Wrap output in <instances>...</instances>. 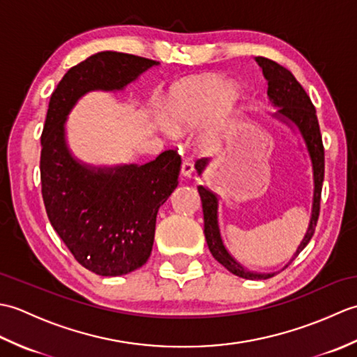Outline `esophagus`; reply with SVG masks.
Wrapping results in <instances>:
<instances>
[{
	"label": "esophagus",
	"mask_w": 357,
	"mask_h": 357,
	"mask_svg": "<svg viewBox=\"0 0 357 357\" xmlns=\"http://www.w3.org/2000/svg\"><path fill=\"white\" fill-rule=\"evenodd\" d=\"M193 164L188 162V161H184L183 165H181V174H183L184 178H190L193 174Z\"/></svg>",
	"instance_id": "34e87169"
}]
</instances>
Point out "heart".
Listing matches in <instances>:
<instances>
[{"label":"heart","instance_id":"obj_1","mask_svg":"<svg viewBox=\"0 0 357 357\" xmlns=\"http://www.w3.org/2000/svg\"><path fill=\"white\" fill-rule=\"evenodd\" d=\"M239 102V89L215 75L185 79L170 89L164 101V119L171 128L165 132L184 133L202 127L196 135V149L202 155H216L224 146L225 132Z\"/></svg>","mask_w":357,"mask_h":357}]
</instances>
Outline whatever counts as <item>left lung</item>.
<instances>
[{"mask_svg": "<svg viewBox=\"0 0 357 357\" xmlns=\"http://www.w3.org/2000/svg\"><path fill=\"white\" fill-rule=\"evenodd\" d=\"M256 63L259 64L262 69L264 78L268 82L267 95L270 102L278 107V112L275 113L276 119L280 123H285L290 127H296L299 130L302 139L305 142V147L308 151L310 161H312L313 167V204H312V216H310L308 229L304 239L301 241V244L296 250L294 256L290 259V262L284 265L285 270L288 265L293 262V259L298 256L302 250L307 247V244L312 239L317 218H319V208H321V192H322V183H324V146H322V136L319 130V123H317L316 109L310 100V96L302 87L298 79L293 77L290 70H287L285 67L280 64L271 61L268 58L256 56ZM210 162L208 158L198 159L195 164V169L198 174L204 173ZM198 192L201 196L202 202V211H204V234H206V241L210 253L213 255L215 259L222 264L224 267L231 271L233 275L244 279H268L275 276V273H257L247 270L245 267L234 259V257L229 253V250L225 248L221 230H219V221H218V207H219V198L218 195L208 190L207 187L199 185Z\"/></svg>", "mask_w": 357, "mask_h": 357, "instance_id": "1", "label": "left lung"}]
</instances>
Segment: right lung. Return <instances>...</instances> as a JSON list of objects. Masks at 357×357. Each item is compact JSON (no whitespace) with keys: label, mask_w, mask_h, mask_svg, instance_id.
<instances>
[{"label":"right lung","mask_w":357,"mask_h":357,"mask_svg":"<svg viewBox=\"0 0 357 357\" xmlns=\"http://www.w3.org/2000/svg\"><path fill=\"white\" fill-rule=\"evenodd\" d=\"M159 63L100 52L72 67L50 96L41 135V192L49 221L82 267L127 275L147 262L159 207L178 187L181 156L162 151L147 164L81 162L66 141L67 115L93 90L116 92Z\"/></svg>","instance_id":"add662e5"}]
</instances>
